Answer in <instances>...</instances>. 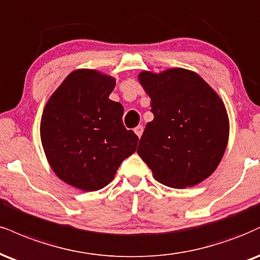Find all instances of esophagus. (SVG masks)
<instances>
[{
	"label": "esophagus",
	"mask_w": 260,
	"mask_h": 260,
	"mask_svg": "<svg viewBox=\"0 0 260 260\" xmlns=\"http://www.w3.org/2000/svg\"><path fill=\"white\" fill-rule=\"evenodd\" d=\"M134 133L138 136V138H140V137H142V134H143V126H138V127L134 128Z\"/></svg>",
	"instance_id": "obj_1"
}]
</instances>
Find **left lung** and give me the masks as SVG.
I'll list each match as a JSON object with an SVG mask.
<instances>
[{
  "label": "left lung",
  "instance_id": "obj_1",
  "mask_svg": "<svg viewBox=\"0 0 260 260\" xmlns=\"http://www.w3.org/2000/svg\"><path fill=\"white\" fill-rule=\"evenodd\" d=\"M138 80L151 99L154 120L137 152L165 185H198L217 170L228 146L230 124L223 100L186 69L142 71Z\"/></svg>",
  "mask_w": 260,
  "mask_h": 260
}]
</instances>
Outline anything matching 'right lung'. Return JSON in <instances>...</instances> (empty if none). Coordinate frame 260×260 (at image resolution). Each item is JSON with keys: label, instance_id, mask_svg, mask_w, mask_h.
Wrapping results in <instances>:
<instances>
[{"label": "right lung", "instance_id": "obj_1", "mask_svg": "<svg viewBox=\"0 0 260 260\" xmlns=\"http://www.w3.org/2000/svg\"><path fill=\"white\" fill-rule=\"evenodd\" d=\"M115 86L110 75L77 69L43 109L40 134L47 161L59 179L83 191L108 185L138 145L122 123L123 106L109 99Z\"/></svg>", "mask_w": 260, "mask_h": 260}]
</instances>
